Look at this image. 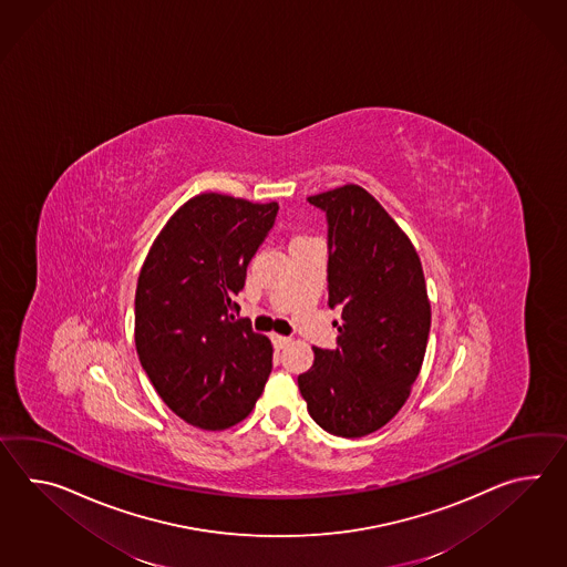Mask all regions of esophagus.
Returning a JSON list of instances; mask_svg holds the SVG:
<instances>
[{
	"mask_svg": "<svg viewBox=\"0 0 567 567\" xmlns=\"http://www.w3.org/2000/svg\"><path fill=\"white\" fill-rule=\"evenodd\" d=\"M290 338L287 336H278V333H272V344L277 350H282V348H287L289 346Z\"/></svg>",
	"mask_w": 567,
	"mask_h": 567,
	"instance_id": "esophagus-1",
	"label": "esophagus"
}]
</instances>
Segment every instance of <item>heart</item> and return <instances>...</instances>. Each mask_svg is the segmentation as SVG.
<instances>
[{
  "label": "heart",
  "mask_w": 567,
  "mask_h": 567,
  "mask_svg": "<svg viewBox=\"0 0 567 567\" xmlns=\"http://www.w3.org/2000/svg\"><path fill=\"white\" fill-rule=\"evenodd\" d=\"M297 239H303V237H297Z\"/></svg>",
  "instance_id": "b5f03b06"
}]
</instances>
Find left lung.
<instances>
[{
  "label": "left lung",
  "instance_id": "8db88e82",
  "mask_svg": "<svg viewBox=\"0 0 567 567\" xmlns=\"http://www.w3.org/2000/svg\"><path fill=\"white\" fill-rule=\"evenodd\" d=\"M328 217V305L340 307L338 348H313L299 374L309 415L336 436L385 426L410 398L430 333L414 244L373 194L346 184L307 198Z\"/></svg>",
  "mask_w": 567,
  "mask_h": 567
}]
</instances>
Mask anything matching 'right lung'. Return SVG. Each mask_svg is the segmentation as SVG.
Returning a JSON list of instances; mask_svg holds the SVG:
<instances>
[{
  "mask_svg": "<svg viewBox=\"0 0 567 567\" xmlns=\"http://www.w3.org/2000/svg\"><path fill=\"white\" fill-rule=\"evenodd\" d=\"M277 203L203 193L155 237L135 292L138 360L167 408L190 426L248 417L272 371V344L235 297L277 219Z\"/></svg>",
  "mask_w": 567,
  "mask_h": 567,
  "instance_id": "add662e5",
  "label": "right lung"
}]
</instances>
